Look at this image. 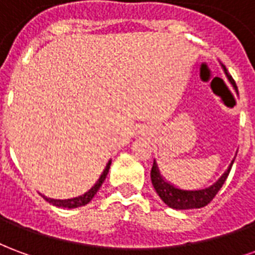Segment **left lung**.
Segmentation results:
<instances>
[{
    "label": "left lung",
    "mask_w": 255,
    "mask_h": 255,
    "mask_svg": "<svg viewBox=\"0 0 255 255\" xmlns=\"http://www.w3.org/2000/svg\"><path fill=\"white\" fill-rule=\"evenodd\" d=\"M224 68V72L227 75V78L230 79V82L234 84V87L236 89L234 80L230 76V73L227 72V69ZM235 158L232 160L231 165L228 166V169L224 172V175L220 177L217 182L214 183L213 186H210L208 188H201V190H180V188L172 186L171 183L165 182L162 176L160 175V171L157 168V164H153L151 172H150V176H151V183L154 186V190L157 194L160 195V198L164 201L165 205H168L169 208L177 209V210H184V209H199L206 206L210 201L216 197V194L220 191V188L223 187V184L227 180V177L230 175L231 168L234 164Z\"/></svg>",
    "instance_id": "left-lung-1"
}]
</instances>
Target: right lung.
Masks as SVG:
<instances>
[{
  "mask_svg": "<svg viewBox=\"0 0 255 255\" xmlns=\"http://www.w3.org/2000/svg\"><path fill=\"white\" fill-rule=\"evenodd\" d=\"M112 161H109L108 164H106V168L102 172V175L98 179V182L95 183L93 187L90 188L89 191L84 192L83 195H80V197L76 198H71V199H52V198H47L43 197L46 199L47 202L52 203L54 206H58V208H68V209H73V208H79V206H84V205H87V203L94 198V195L97 194V191L100 190V187L102 186V183L106 179V175H108V172H109V168H111Z\"/></svg>",
  "mask_w": 255,
  "mask_h": 255,
  "instance_id": "add662e5",
  "label": "right lung"
}]
</instances>
